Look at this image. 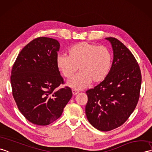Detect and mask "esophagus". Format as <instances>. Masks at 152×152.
Returning a JSON list of instances; mask_svg holds the SVG:
<instances>
[{
  "label": "esophagus",
  "mask_w": 152,
  "mask_h": 152,
  "mask_svg": "<svg viewBox=\"0 0 152 152\" xmlns=\"http://www.w3.org/2000/svg\"><path fill=\"white\" fill-rule=\"evenodd\" d=\"M79 93V91H76V90H72V94L73 95H77V94Z\"/></svg>",
  "instance_id": "1"
}]
</instances>
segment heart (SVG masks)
Returning a JSON list of instances; mask_svg holds the SVG:
<instances>
[{"label": "heart", "instance_id": "obj_1", "mask_svg": "<svg viewBox=\"0 0 152 152\" xmlns=\"http://www.w3.org/2000/svg\"><path fill=\"white\" fill-rule=\"evenodd\" d=\"M67 52L68 56H58L56 65L62 75L69 79L73 77L79 67L80 72L68 82L73 89H84L91 82L100 83L110 72L113 56L105 46L82 41L72 45Z\"/></svg>", "mask_w": 152, "mask_h": 152}]
</instances>
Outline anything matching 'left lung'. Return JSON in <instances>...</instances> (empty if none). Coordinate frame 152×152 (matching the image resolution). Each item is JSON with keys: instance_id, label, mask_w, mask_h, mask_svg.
<instances>
[{"instance_id": "1", "label": "left lung", "mask_w": 152, "mask_h": 152, "mask_svg": "<svg viewBox=\"0 0 152 152\" xmlns=\"http://www.w3.org/2000/svg\"><path fill=\"white\" fill-rule=\"evenodd\" d=\"M113 50V61L106 78L86 91V114L95 128L108 132L128 120L138 103L141 87L139 65L132 53L114 37L105 38Z\"/></svg>"}]
</instances>
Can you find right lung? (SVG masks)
Returning a JSON list of instances; mask_svg holds the SVG:
<instances>
[{"mask_svg":"<svg viewBox=\"0 0 152 152\" xmlns=\"http://www.w3.org/2000/svg\"><path fill=\"white\" fill-rule=\"evenodd\" d=\"M59 42L35 39L20 52L11 72L14 100L24 117L34 124L47 126L61 115L72 96L71 89H57L64 83L56 65Z\"/></svg>","mask_w":152,"mask_h":152,"instance_id":"right-lung-1","label":"right lung"}]
</instances>
